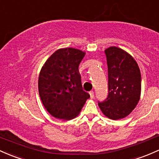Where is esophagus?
Returning <instances> with one entry per match:
<instances>
[{
    "instance_id": "obj_1",
    "label": "esophagus",
    "mask_w": 159,
    "mask_h": 159,
    "mask_svg": "<svg viewBox=\"0 0 159 159\" xmlns=\"http://www.w3.org/2000/svg\"><path fill=\"white\" fill-rule=\"evenodd\" d=\"M89 93V95H90V98H93V97H94V92L93 91H90Z\"/></svg>"
}]
</instances>
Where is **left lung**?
I'll return each instance as SVG.
<instances>
[{
  "label": "left lung",
  "instance_id": "1",
  "mask_svg": "<svg viewBox=\"0 0 159 159\" xmlns=\"http://www.w3.org/2000/svg\"><path fill=\"white\" fill-rule=\"evenodd\" d=\"M108 72V95L98 103L104 115L119 120L129 115L137 105L141 95L139 66L129 53L116 46L105 50Z\"/></svg>",
  "mask_w": 159,
  "mask_h": 159
}]
</instances>
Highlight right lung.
Masks as SVG:
<instances>
[{"label": "right lung", "mask_w": 159, "mask_h": 159, "mask_svg": "<svg viewBox=\"0 0 159 159\" xmlns=\"http://www.w3.org/2000/svg\"><path fill=\"white\" fill-rule=\"evenodd\" d=\"M86 52L60 48L45 61L39 76V93L51 115L70 120L79 115L89 95L83 89L79 64Z\"/></svg>", "instance_id": "1"}]
</instances>
